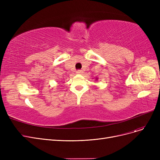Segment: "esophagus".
<instances>
[{"label": "esophagus", "mask_w": 160, "mask_h": 160, "mask_svg": "<svg viewBox=\"0 0 160 160\" xmlns=\"http://www.w3.org/2000/svg\"><path fill=\"white\" fill-rule=\"evenodd\" d=\"M76 73H77V74H81V73H82V71H81V70L77 71H76Z\"/></svg>", "instance_id": "esophagus-1"}]
</instances>
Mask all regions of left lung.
Here are the masks:
<instances>
[{"instance_id": "obj_1", "label": "left lung", "mask_w": 160, "mask_h": 160, "mask_svg": "<svg viewBox=\"0 0 160 160\" xmlns=\"http://www.w3.org/2000/svg\"><path fill=\"white\" fill-rule=\"evenodd\" d=\"M96 80H98V77H96V79H95Z\"/></svg>"}]
</instances>
